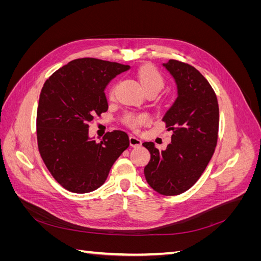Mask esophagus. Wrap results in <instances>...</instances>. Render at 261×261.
<instances>
[{"instance_id": "34e87169", "label": "esophagus", "mask_w": 261, "mask_h": 261, "mask_svg": "<svg viewBox=\"0 0 261 261\" xmlns=\"http://www.w3.org/2000/svg\"><path fill=\"white\" fill-rule=\"evenodd\" d=\"M129 144L132 147H139L141 145V140L136 136H129Z\"/></svg>"}]
</instances>
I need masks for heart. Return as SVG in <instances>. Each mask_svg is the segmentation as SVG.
<instances>
[{
	"label": "heart",
	"instance_id": "obj_1",
	"mask_svg": "<svg viewBox=\"0 0 261 261\" xmlns=\"http://www.w3.org/2000/svg\"><path fill=\"white\" fill-rule=\"evenodd\" d=\"M137 77L147 94H154L155 96L164 87V78L162 74L152 65L140 66L137 70ZM114 94L115 87H112L111 91H110V97L113 98ZM148 121L149 116L145 113H127L123 118V123L134 130H137L141 125Z\"/></svg>",
	"mask_w": 261,
	"mask_h": 261
}]
</instances>
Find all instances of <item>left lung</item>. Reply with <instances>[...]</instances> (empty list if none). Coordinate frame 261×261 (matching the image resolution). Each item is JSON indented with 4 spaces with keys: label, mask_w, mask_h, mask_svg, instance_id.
Here are the masks:
<instances>
[{
    "label": "left lung",
    "mask_w": 261,
    "mask_h": 261,
    "mask_svg": "<svg viewBox=\"0 0 261 261\" xmlns=\"http://www.w3.org/2000/svg\"><path fill=\"white\" fill-rule=\"evenodd\" d=\"M163 66L177 85L178 96L162 120L173 135L165 150L151 141L143 144L150 152L144 172L156 193L175 196L191 188L211 160L218 141L219 105L215 90L198 69L177 60Z\"/></svg>",
    "instance_id": "1"
}]
</instances>
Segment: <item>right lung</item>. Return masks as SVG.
<instances>
[{"label":"right lung","mask_w":261,"mask_h":261,"mask_svg":"<svg viewBox=\"0 0 261 261\" xmlns=\"http://www.w3.org/2000/svg\"><path fill=\"white\" fill-rule=\"evenodd\" d=\"M129 65L94 58L76 59L45 81L37 110L38 149L46 169L69 192L89 193L105 183L113 163L129 146L123 130L101 141L88 124L108 111L105 88Z\"/></svg>","instance_id":"1"}]
</instances>
